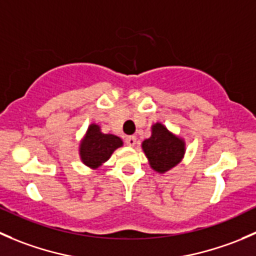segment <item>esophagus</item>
<instances>
[{"label":"esophagus","instance_id":"esophagus-1","mask_svg":"<svg viewBox=\"0 0 256 256\" xmlns=\"http://www.w3.org/2000/svg\"><path fill=\"white\" fill-rule=\"evenodd\" d=\"M125 144H128V146H135L136 138H135V136H126V138H125Z\"/></svg>","mask_w":256,"mask_h":256}]
</instances>
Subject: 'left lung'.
<instances>
[{"label":"left lung","instance_id":"8db88e82","mask_svg":"<svg viewBox=\"0 0 256 256\" xmlns=\"http://www.w3.org/2000/svg\"><path fill=\"white\" fill-rule=\"evenodd\" d=\"M142 148L152 168L164 174L182 160L184 142L172 135L162 124H156L152 128L151 138L142 142Z\"/></svg>","mask_w":256,"mask_h":256}]
</instances>
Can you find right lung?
<instances>
[{"mask_svg": "<svg viewBox=\"0 0 256 256\" xmlns=\"http://www.w3.org/2000/svg\"><path fill=\"white\" fill-rule=\"evenodd\" d=\"M122 146L120 138L110 134H102L98 125H90L84 140L80 144V157L88 167L96 168L108 161L118 147Z\"/></svg>", "mask_w": 256, "mask_h": 256, "instance_id": "1", "label": "right lung"}]
</instances>
